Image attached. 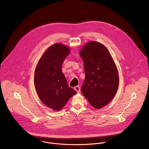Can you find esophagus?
Returning a JSON list of instances; mask_svg holds the SVG:
<instances>
[{
  "label": "esophagus",
  "mask_w": 149,
  "mask_h": 149,
  "mask_svg": "<svg viewBox=\"0 0 149 149\" xmlns=\"http://www.w3.org/2000/svg\"><path fill=\"white\" fill-rule=\"evenodd\" d=\"M74 90L77 91V93H79L80 91H81V90H80V87L79 86H76L74 87Z\"/></svg>",
  "instance_id": "obj_1"
}]
</instances>
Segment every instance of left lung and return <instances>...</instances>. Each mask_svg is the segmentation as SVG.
<instances>
[{
  "mask_svg": "<svg viewBox=\"0 0 149 149\" xmlns=\"http://www.w3.org/2000/svg\"><path fill=\"white\" fill-rule=\"evenodd\" d=\"M86 77L81 91L96 109L107 105L114 97L119 86L116 63L108 49L96 41H90L79 51Z\"/></svg>",
  "mask_w": 149,
  "mask_h": 149,
  "instance_id": "left-lung-1",
  "label": "left lung"
}]
</instances>
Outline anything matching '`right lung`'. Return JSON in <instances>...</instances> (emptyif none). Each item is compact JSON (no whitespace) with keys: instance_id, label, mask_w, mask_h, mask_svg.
I'll return each mask as SVG.
<instances>
[{"instance_id":"1","label":"right lung","mask_w":149,"mask_h":149,"mask_svg":"<svg viewBox=\"0 0 149 149\" xmlns=\"http://www.w3.org/2000/svg\"><path fill=\"white\" fill-rule=\"evenodd\" d=\"M70 53L68 46L56 43L44 52L34 73V84L42 102L55 111L61 110L77 92L69 87L62 71L63 61Z\"/></svg>"}]
</instances>
